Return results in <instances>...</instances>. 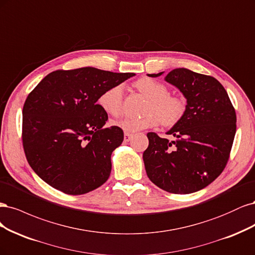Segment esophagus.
Wrapping results in <instances>:
<instances>
[{
    "mask_svg": "<svg viewBox=\"0 0 255 255\" xmlns=\"http://www.w3.org/2000/svg\"><path fill=\"white\" fill-rule=\"evenodd\" d=\"M132 136H133V135H132V134H131V133L125 132V133H124V141H125V142H129V141H130V139H131V138H132Z\"/></svg>",
    "mask_w": 255,
    "mask_h": 255,
    "instance_id": "obj_1",
    "label": "esophagus"
}]
</instances>
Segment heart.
<instances>
[{
	"instance_id": "b5f03b06",
	"label": "heart",
	"mask_w": 255,
	"mask_h": 255,
	"mask_svg": "<svg viewBox=\"0 0 255 255\" xmlns=\"http://www.w3.org/2000/svg\"><path fill=\"white\" fill-rule=\"evenodd\" d=\"M133 88L142 94L147 102L144 105L141 118H124L116 125L126 132H136L144 129L161 125L165 128L176 126L184 117L186 103L184 98L170 95L168 88L157 80L142 77L133 83ZM101 108L112 117H119L122 113L123 90L121 86H112L101 94L98 98Z\"/></svg>"
}]
</instances>
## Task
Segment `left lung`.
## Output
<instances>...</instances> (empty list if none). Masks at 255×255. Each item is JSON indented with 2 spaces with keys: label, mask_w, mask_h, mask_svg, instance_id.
<instances>
[{
  "label": "left lung",
  "mask_w": 255,
  "mask_h": 255,
  "mask_svg": "<svg viewBox=\"0 0 255 255\" xmlns=\"http://www.w3.org/2000/svg\"><path fill=\"white\" fill-rule=\"evenodd\" d=\"M147 74L149 77L161 76ZM165 81L186 100L183 119L167 131L175 141L148 132L143 153L146 174L162 190L191 194L208 186L223 172L236 132V113L219 81L185 68L170 71Z\"/></svg>",
  "instance_id": "left-lung-1"
}]
</instances>
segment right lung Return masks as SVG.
I'll use <instances>...</instances> for the list:
<instances>
[{
	"label": "right lung",
	"mask_w": 255,
	"mask_h": 255,
	"mask_svg": "<svg viewBox=\"0 0 255 255\" xmlns=\"http://www.w3.org/2000/svg\"><path fill=\"white\" fill-rule=\"evenodd\" d=\"M134 73L92 67L54 71L28 94L23 107L22 141L30 167L48 185L83 195L103 185L111 172V154L124 132L104 127L101 94Z\"/></svg>",
	"instance_id": "right-lung-1"
}]
</instances>
